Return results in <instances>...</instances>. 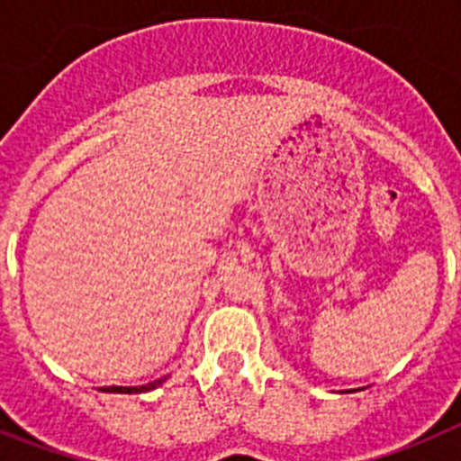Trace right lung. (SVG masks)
<instances>
[{"label": "right lung", "instance_id": "add662e5", "mask_svg": "<svg viewBox=\"0 0 461 461\" xmlns=\"http://www.w3.org/2000/svg\"><path fill=\"white\" fill-rule=\"evenodd\" d=\"M166 381V376L157 378V381L148 383V385H136V388H122V385H113V388H108V393H122V394H138V393H149V390L158 388L161 383Z\"/></svg>", "mask_w": 461, "mask_h": 461}]
</instances>
